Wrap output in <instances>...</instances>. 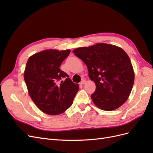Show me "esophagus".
I'll return each mask as SVG.
<instances>
[{
    "label": "esophagus",
    "instance_id": "34e87169",
    "mask_svg": "<svg viewBox=\"0 0 153 153\" xmlns=\"http://www.w3.org/2000/svg\"><path fill=\"white\" fill-rule=\"evenodd\" d=\"M85 80H82L81 82L80 83V85H84V84H85Z\"/></svg>",
    "mask_w": 153,
    "mask_h": 153
}]
</instances>
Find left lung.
Segmentation results:
<instances>
[{"instance_id": "8db88e82", "label": "left lung", "mask_w": 153, "mask_h": 153, "mask_svg": "<svg viewBox=\"0 0 153 153\" xmlns=\"http://www.w3.org/2000/svg\"><path fill=\"white\" fill-rule=\"evenodd\" d=\"M87 67L96 88L91 97L101 110L112 111L127 100L134 83V71L128 55L120 47L98 43L74 50Z\"/></svg>"}]
</instances>
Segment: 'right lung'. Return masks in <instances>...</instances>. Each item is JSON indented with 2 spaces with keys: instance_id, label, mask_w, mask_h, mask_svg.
<instances>
[{
  "instance_id": "right-lung-1",
  "label": "right lung",
  "mask_w": 153,
  "mask_h": 153,
  "mask_svg": "<svg viewBox=\"0 0 153 153\" xmlns=\"http://www.w3.org/2000/svg\"><path fill=\"white\" fill-rule=\"evenodd\" d=\"M70 50H46L27 61L24 80L31 99L43 112L59 115L70 107L79 85L60 69Z\"/></svg>"
}]
</instances>
